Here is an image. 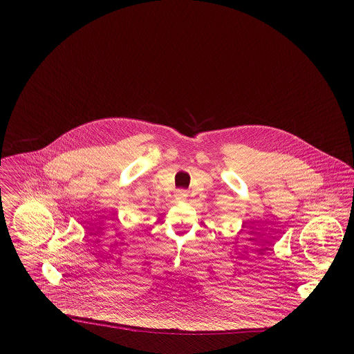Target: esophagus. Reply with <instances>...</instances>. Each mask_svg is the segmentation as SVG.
Returning <instances> with one entry per match:
<instances>
[{
	"mask_svg": "<svg viewBox=\"0 0 354 354\" xmlns=\"http://www.w3.org/2000/svg\"><path fill=\"white\" fill-rule=\"evenodd\" d=\"M176 199L185 201L187 199V191H185V189H178L176 191Z\"/></svg>",
	"mask_w": 354,
	"mask_h": 354,
	"instance_id": "obj_1",
	"label": "esophagus"
}]
</instances>
